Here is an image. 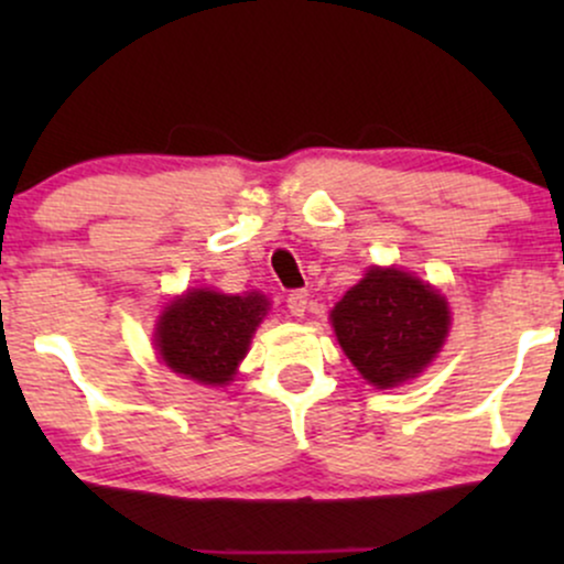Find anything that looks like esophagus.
Here are the masks:
<instances>
[{"mask_svg":"<svg viewBox=\"0 0 564 564\" xmlns=\"http://www.w3.org/2000/svg\"><path fill=\"white\" fill-rule=\"evenodd\" d=\"M307 302H310V294H307V291H304V289L291 291V294L286 296V307H289V313L294 315V318H302L304 310H307Z\"/></svg>","mask_w":564,"mask_h":564,"instance_id":"obj_1","label":"esophagus"}]
</instances>
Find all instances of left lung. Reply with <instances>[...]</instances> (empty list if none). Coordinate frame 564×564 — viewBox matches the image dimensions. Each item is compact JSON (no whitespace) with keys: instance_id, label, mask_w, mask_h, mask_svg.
<instances>
[{"instance_id":"left-lung-1","label":"left lung","mask_w":564,"mask_h":564,"mask_svg":"<svg viewBox=\"0 0 564 564\" xmlns=\"http://www.w3.org/2000/svg\"><path fill=\"white\" fill-rule=\"evenodd\" d=\"M336 339L373 387L413 379L443 347L448 304L403 270H368L334 307Z\"/></svg>"}]
</instances>
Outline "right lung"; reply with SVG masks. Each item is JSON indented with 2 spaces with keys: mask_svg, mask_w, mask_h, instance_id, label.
<instances>
[{
  "mask_svg": "<svg viewBox=\"0 0 564 564\" xmlns=\"http://www.w3.org/2000/svg\"><path fill=\"white\" fill-rule=\"evenodd\" d=\"M268 313L262 294L187 291L161 313L156 347L172 371L200 384H228Z\"/></svg>",
  "mask_w": 564,
  "mask_h": 564,
  "instance_id": "1",
  "label": "right lung"
}]
</instances>
